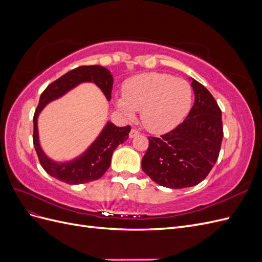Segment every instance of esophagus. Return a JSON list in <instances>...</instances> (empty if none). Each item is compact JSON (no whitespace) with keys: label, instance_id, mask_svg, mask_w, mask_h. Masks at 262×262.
<instances>
[{"label":"esophagus","instance_id":"obj_1","mask_svg":"<svg viewBox=\"0 0 262 262\" xmlns=\"http://www.w3.org/2000/svg\"><path fill=\"white\" fill-rule=\"evenodd\" d=\"M139 134H140V132H139L137 129H131V131H130V134H129V137H130L131 139H133V138L138 137Z\"/></svg>","mask_w":262,"mask_h":262}]
</instances>
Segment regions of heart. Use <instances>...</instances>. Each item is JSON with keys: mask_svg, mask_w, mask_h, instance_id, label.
I'll list each match as a JSON object with an SVG mask.
<instances>
[{"mask_svg": "<svg viewBox=\"0 0 262 262\" xmlns=\"http://www.w3.org/2000/svg\"><path fill=\"white\" fill-rule=\"evenodd\" d=\"M125 116L140 112L141 121L154 133L171 130L188 115L192 104V87L184 78L166 73H144L125 82L123 95L115 98Z\"/></svg>", "mask_w": 262, "mask_h": 262, "instance_id": "b5f03b06", "label": "heart"}]
</instances>
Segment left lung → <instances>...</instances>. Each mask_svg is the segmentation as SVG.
<instances>
[{"instance_id": "8db88e82", "label": "left lung", "mask_w": 262, "mask_h": 262, "mask_svg": "<svg viewBox=\"0 0 262 262\" xmlns=\"http://www.w3.org/2000/svg\"><path fill=\"white\" fill-rule=\"evenodd\" d=\"M194 104L184 122L161 138L148 137L142 169L160 186L171 189L201 182L216 163L222 140V112L212 94L191 78Z\"/></svg>"}]
</instances>
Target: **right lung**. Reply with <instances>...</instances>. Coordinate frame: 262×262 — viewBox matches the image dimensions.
<instances>
[{
  "label": "right lung",
  "instance_id": "right-lung-1",
  "mask_svg": "<svg viewBox=\"0 0 262 262\" xmlns=\"http://www.w3.org/2000/svg\"><path fill=\"white\" fill-rule=\"evenodd\" d=\"M92 82L96 84L104 93L107 100L112 99L114 77L110 71L100 66H83L66 73L57 81L52 82L42 92L38 107L34 115V146L43 169L60 181L69 185L86 184L99 179L109 168L114 150L119 144L128 140L131 130L130 125L117 126L107 122L97 139L85 152L74 160L58 163L45 154L38 136V116L50 101L62 97L69 91L81 83Z\"/></svg>",
  "mask_w": 262,
  "mask_h": 262
}]
</instances>
